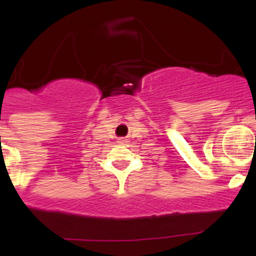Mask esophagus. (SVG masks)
Segmentation results:
<instances>
[{"instance_id": "1", "label": "esophagus", "mask_w": 256, "mask_h": 256, "mask_svg": "<svg viewBox=\"0 0 256 256\" xmlns=\"http://www.w3.org/2000/svg\"><path fill=\"white\" fill-rule=\"evenodd\" d=\"M128 141L126 140V138H118V144H128Z\"/></svg>"}]
</instances>
